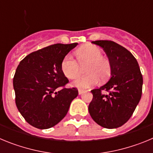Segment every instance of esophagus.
<instances>
[{
  "label": "esophagus",
  "instance_id": "obj_1",
  "mask_svg": "<svg viewBox=\"0 0 153 153\" xmlns=\"http://www.w3.org/2000/svg\"><path fill=\"white\" fill-rule=\"evenodd\" d=\"M78 93H79V94L80 95V94H82V93H84V90H81V89H79V90H78Z\"/></svg>",
  "mask_w": 153,
  "mask_h": 153
}]
</instances>
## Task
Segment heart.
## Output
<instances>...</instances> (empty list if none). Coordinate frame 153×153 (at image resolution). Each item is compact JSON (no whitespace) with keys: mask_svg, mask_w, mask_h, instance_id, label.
<instances>
[{"mask_svg":"<svg viewBox=\"0 0 153 153\" xmlns=\"http://www.w3.org/2000/svg\"><path fill=\"white\" fill-rule=\"evenodd\" d=\"M77 62L70 55H67L61 62V70L66 77L75 79L81 74V67H85V76L76 81L74 85L79 88H87L98 82V78L107 79L111 74V64L102 56V51L93 44L79 47L75 53Z\"/></svg>","mask_w":153,"mask_h":153,"instance_id":"heart-1","label":"heart"}]
</instances>
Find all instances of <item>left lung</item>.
Returning <instances> with one entry per match:
<instances>
[{
	"label": "left lung",
	"mask_w": 153,
	"mask_h": 153,
	"mask_svg": "<svg viewBox=\"0 0 153 153\" xmlns=\"http://www.w3.org/2000/svg\"><path fill=\"white\" fill-rule=\"evenodd\" d=\"M102 47L111 64V78L98 89L91 90L93 100L89 113L97 124L107 129L122 126L132 117L140 102L143 75L134 56L112 40L92 42ZM102 90L109 94H104Z\"/></svg>",
	"instance_id": "obj_1"
}]
</instances>
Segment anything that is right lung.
I'll return each instance as SVG.
<instances>
[{
  "label": "right lung",
  "mask_w": 153,
  "mask_h": 153,
  "mask_svg": "<svg viewBox=\"0 0 153 153\" xmlns=\"http://www.w3.org/2000/svg\"><path fill=\"white\" fill-rule=\"evenodd\" d=\"M77 44H52L30 53L19 63L13 79L15 102L30 125L49 129L67 115L78 90L65 87L69 80L61 62Z\"/></svg>",
  "instance_id": "obj_1"
}]
</instances>
